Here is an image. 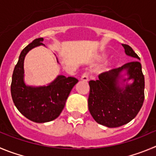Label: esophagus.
Masks as SVG:
<instances>
[{"instance_id":"obj_1","label":"esophagus","mask_w":156,"mask_h":156,"mask_svg":"<svg viewBox=\"0 0 156 156\" xmlns=\"http://www.w3.org/2000/svg\"><path fill=\"white\" fill-rule=\"evenodd\" d=\"M88 77H89V74H88V72H85V73H83V75H81V79L82 80V81H87L88 80Z\"/></svg>"}]
</instances>
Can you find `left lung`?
<instances>
[{
	"mask_svg": "<svg viewBox=\"0 0 156 156\" xmlns=\"http://www.w3.org/2000/svg\"><path fill=\"white\" fill-rule=\"evenodd\" d=\"M128 56L140 60L128 44H122ZM126 71L127 79L120 75ZM98 80L89 81L88 109L96 122L108 128H116L129 123L137 115L145 98V78L142 65L138 60L126 64L98 75ZM132 79V84H122ZM122 81H121L120 80ZM123 85L120 87L119 83Z\"/></svg>",
	"mask_w": 156,
	"mask_h": 156,
	"instance_id": "8db88e82",
	"label": "left lung"
}]
</instances>
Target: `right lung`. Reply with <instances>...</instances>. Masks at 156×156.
<instances>
[{
	"label": "right lung",
	"mask_w": 156,
	"mask_h": 156,
	"mask_svg": "<svg viewBox=\"0 0 156 156\" xmlns=\"http://www.w3.org/2000/svg\"><path fill=\"white\" fill-rule=\"evenodd\" d=\"M43 37L37 38L24 48L14 67L11 85L13 101L20 112L37 123L51 122L60 115L65 102L78 79L58 75L47 86H29L24 83V61L32 48L44 45ZM58 62V61L57 60Z\"/></svg>",
	"instance_id": "1"
}]
</instances>
